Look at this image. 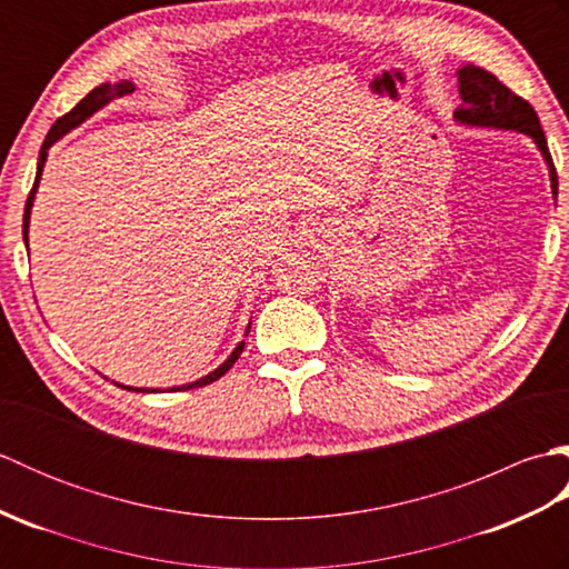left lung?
<instances>
[{"instance_id": "1", "label": "left lung", "mask_w": 569, "mask_h": 569, "mask_svg": "<svg viewBox=\"0 0 569 569\" xmlns=\"http://www.w3.org/2000/svg\"><path fill=\"white\" fill-rule=\"evenodd\" d=\"M459 98H462V107L455 112L459 122L475 124V127H499V129H516L523 134L533 137L538 149L546 156L550 166V183L552 196L558 198V173L548 151L546 134H542L540 119L528 100L493 76V72L479 68V66H465L459 68Z\"/></svg>"}]
</instances>
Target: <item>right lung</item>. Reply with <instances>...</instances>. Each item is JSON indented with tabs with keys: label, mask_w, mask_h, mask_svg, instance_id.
I'll use <instances>...</instances> for the list:
<instances>
[{
	"label": "right lung",
	"mask_w": 569,
	"mask_h": 569,
	"mask_svg": "<svg viewBox=\"0 0 569 569\" xmlns=\"http://www.w3.org/2000/svg\"><path fill=\"white\" fill-rule=\"evenodd\" d=\"M131 90H134V88H131V82H119V84L104 82V84H100V88H94L92 92L84 94V98H82L76 107H72V110H70L68 114L60 117L58 122L51 127V131H48V134H46V141H43V147H41V156H39V168H36L33 188H31V192H29V198H27V210H23V241H29V237H27V234H29V214H31V204H33L36 188H39V180H41V173H43V163H46L48 149H51L53 143H56L60 137L68 134V131H70L72 127H78V124H80V122H84V119H88L92 112H98L100 107H104V104L110 102L112 98H119V94H127V92H131ZM247 335H249V328H247ZM241 349H244V342H239V347L234 349L232 357H229L220 369H214L212 373H208V377L200 379V381H196V383L180 386V389H171V391L200 389V386H208V383L217 381V379L222 377V373H227L229 369H232V365H234V361H237V359H239V355H241ZM134 391H141V389H134Z\"/></svg>",
	"instance_id": "add662e5"
}]
</instances>
